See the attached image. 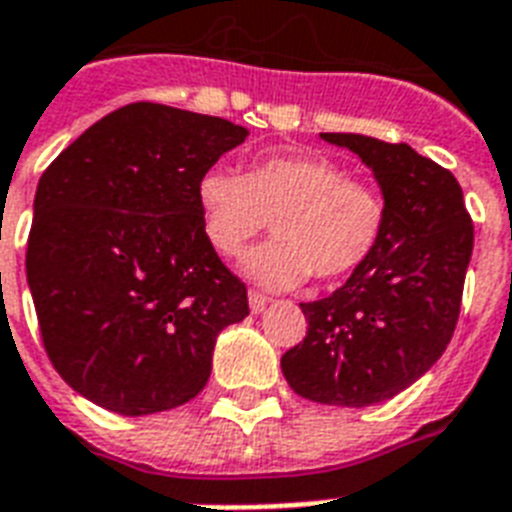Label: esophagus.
<instances>
[{"label":"esophagus","mask_w":512,"mask_h":512,"mask_svg":"<svg viewBox=\"0 0 512 512\" xmlns=\"http://www.w3.org/2000/svg\"><path fill=\"white\" fill-rule=\"evenodd\" d=\"M247 297H249V311H252V313H263L265 305L271 303V300H268L263 292H257V289H249Z\"/></svg>","instance_id":"34e87169"}]
</instances>
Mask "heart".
Segmentation results:
<instances>
[{"label":"heart","instance_id":"heart-1","mask_svg":"<svg viewBox=\"0 0 512 512\" xmlns=\"http://www.w3.org/2000/svg\"><path fill=\"white\" fill-rule=\"evenodd\" d=\"M196 199L209 244L236 257L273 220V236L244 257V273L268 289H289L316 273L345 279L364 268L388 231V201L377 185L348 177L319 154H271L247 175L209 167Z\"/></svg>","mask_w":512,"mask_h":512}]
</instances>
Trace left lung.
Wrapping results in <instances>:
<instances>
[{
    "label": "left lung",
    "instance_id": "left-lung-1",
    "mask_svg": "<svg viewBox=\"0 0 512 512\" xmlns=\"http://www.w3.org/2000/svg\"><path fill=\"white\" fill-rule=\"evenodd\" d=\"M374 172L388 201V231L364 268L324 300L300 303L303 342L281 356L297 396L332 406H372L436 364L460 319L473 255L457 177L406 143L321 132Z\"/></svg>",
    "mask_w": 512,
    "mask_h": 512
}]
</instances>
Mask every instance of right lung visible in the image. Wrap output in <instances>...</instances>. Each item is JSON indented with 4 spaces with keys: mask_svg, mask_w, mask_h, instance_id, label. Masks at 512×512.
I'll return each instance as SVG.
<instances>
[{
    "mask_svg": "<svg viewBox=\"0 0 512 512\" xmlns=\"http://www.w3.org/2000/svg\"><path fill=\"white\" fill-rule=\"evenodd\" d=\"M249 132L220 116L130 103L82 132L36 185L26 276L47 356L108 412L199 396L247 287L209 244L199 177Z\"/></svg>",
    "mask_w": 512,
    "mask_h": 512,
    "instance_id": "right-lung-1",
    "label": "right lung"
}]
</instances>
